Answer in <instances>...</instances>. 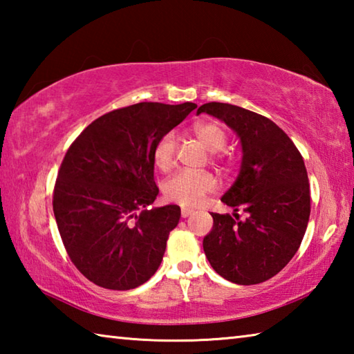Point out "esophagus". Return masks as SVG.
<instances>
[{
  "label": "esophagus",
  "mask_w": 354,
  "mask_h": 354,
  "mask_svg": "<svg viewBox=\"0 0 354 354\" xmlns=\"http://www.w3.org/2000/svg\"><path fill=\"white\" fill-rule=\"evenodd\" d=\"M189 215H192V211H190V209H185V207H183V209H181V217H183V218H187Z\"/></svg>",
  "instance_id": "34e87169"
}]
</instances>
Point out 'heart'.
Instances as JSON below:
<instances>
[{
	"label": "heart",
	"instance_id": "obj_1",
	"mask_svg": "<svg viewBox=\"0 0 354 354\" xmlns=\"http://www.w3.org/2000/svg\"><path fill=\"white\" fill-rule=\"evenodd\" d=\"M192 131L201 145L211 153L221 151L226 147L227 134L218 122H198L192 127ZM176 156V136L175 133H167L156 143L153 149L154 164L160 170H170L175 164ZM215 159H223L215 154ZM217 187L215 178L207 171H179L164 183V195L167 200L178 203L183 207H198L205 201L206 195Z\"/></svg>",
	"mask_w": 354,
	"mask_h": 354
}]
</instances>
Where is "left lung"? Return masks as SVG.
Wrapping results in <instances>:
<instances>
[{
    "instance_id": "obj_1",
    "label": "left lung",
    "mask_w": 354,
    "mask_h": 354,
    "mask_svg": "<svg viewBox=\"0 0 354 354\" xmlns=\"http://www.w3.org/2000/svg\"><path fill=\"white\" fill-rule=\"evenodd\" d=\"M201 112L236 131L243 154L236 183L221 196L236 212L211 214L205 254L231 283H263L289 263L306 232L310 190L303 156L278 124L259 113L226 103H206L196 111Z\"/></svg>"
}]
</instances>
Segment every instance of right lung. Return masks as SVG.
<instances>
[{
	"label": "right lung",
	"mask_w": 354,
	"mask_h": 354,
	"mask_svg": "<svg viewBox=\"0 0 354 354\" xmlns=\"http://www.w3.org/2000/svg\"><path fill=\"white\" fill-rule=\"evenodd\" d=\"M195 103H137L107 112L71 143L53 211L71 262L111 290L142 286L158 270L181 209H147L159 194L153 149Z\"/></svg>",
	"instance_id": "add662e5"
}]
</instances>
